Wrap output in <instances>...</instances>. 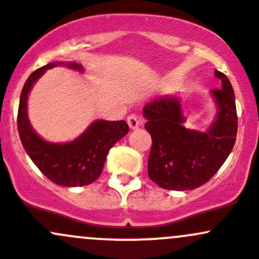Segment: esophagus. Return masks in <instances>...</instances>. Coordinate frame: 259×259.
<instances>
[{
  "mask_svg": "<svg viewBox=\"0 0 259 259\" xmlns=\"http://www.w3.org/2000/svg\"><path fill=\"white\" fill-rule=\"evenodd\" d=\"M127 123H128L131 130H136L141 126L142 122H141V119L138 118V116H136V114H131V116L127 117Z\"/></svg>",
  "mask_w": 259,
  "mask_h": 259,
  "instance_id": "esophagus-1",
  "label": "esophagus"
}]
</instances>
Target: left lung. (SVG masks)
<instances>
[{
    "mask_svg": "<svg viewBox=\"0 0 259 259\" xmlns=\"http://www.w3.org/2000/svg\"><path fill=\"white\" fill-rule=\"evenodd\" d=\"M220 90L209 92L215 106L214 121L206 131L186 127L181 93L154 98L143 107L145 127L151 133L148 176L172 191L201 187L217 173L233 149L237 111L233 87L222 72L214 71Z\"/></svg>",
    "mask_w": 259,
    "mask_h": 259,
    "instance_id": "1",
    "label": "left lung"
}]
</instances>
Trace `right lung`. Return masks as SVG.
Listing matches in <instances>:
<instances>
[{
  "label": "right lung",
  "mask_w": 259,
  "mask_h": 259,
  "mask_svg": "<svg viewBox=\"0 0 259 259\" xmlns=\"http://www.w3.org/2000/svg\"><path fill=\"white\" fill-rule=\"evenodd\" d=\"M63 66L83 73L77 62L55 61L31 74L23 86L18 106L17 127L21 142L37 168L50 181L63 187H82L95 182L102 173L108 151L128 133L126 121L95 119L78 137L65 143H55L42 138L28 119L27 101L33 84L50 68Z\"/></svg>",
  "instance_id": "right-lung-1"
}]
</instances>
